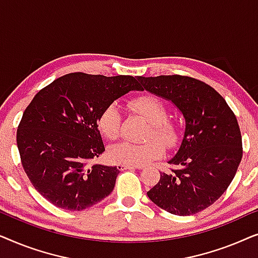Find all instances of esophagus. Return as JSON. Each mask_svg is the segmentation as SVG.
<instances>
[{
  "label": "esophagus",
  "instance_id": "1",
  "mask_svg": "<svg viewBox=\"0 0 258 258\" xmlns=\"http://www.w3.org/2000/svg\"><path fill=\"white\" fill-rule=\"evenodd\" d=\"M118 170H125V169H142L141 165H128V164H117Z\"/></svg>",
  "mask_w": 258,
  "mask_h": 258
}]
</instances>
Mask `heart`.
<instances>
[{
    "mask_svg": "<svg viewBox=\"0 0 258 258\" xmlns=\"http://www.w3.org/2000/svg\"><path fill=\"white\" fill-rule=\"evenodd\" d=\"M129 108L149 123L144 143L121 142L108 151V157L118 164L143 165L160 158L164 154V147L174 146L178 137L177 124L167 118V107L154 95L143 94L129 101ZM121 110L116 103L102 109L97 116V129L105 139L116 140L121 129ZM160 141H158V140Z\"/></svg>",
    "mask_w": 258,
    "mask_h": 258,
    "instance_id": "obj_1",
    "label": "heart"
}]
</instances>
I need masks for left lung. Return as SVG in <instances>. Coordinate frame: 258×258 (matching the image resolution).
<instances>
[{
    "label": "left lung",
    "mask_w": 258,
    "mask_h": 258,
    "mask_svg": "<svg viewBox=\"0 0 258 258\" xmlns=\"http://www.w3.org/2000/svg\"><path fill=\"white\" fill-rule=\"evenodd\" d=\"M139 90L171 101L185 119L177 153L147 195L168 213L189 216L220 199L230 185L242 160V136L237 118L213 87L182 75L137 77Z\"/></svg>",
    "instance_id": "1"
}]
</instances>
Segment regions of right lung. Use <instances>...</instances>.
Segmentation results:
<instances>
[{
	"label": "right lung",
	"instance_id": "add662e5",
	"mask_svg": "<svg viewBox=\"0 0 258 258\" xmlns=\"http://www.w3.org/2000/svg\"><path fill=\"white\" fill-rule=\"evenodd\" d=\"M135 77L72 73L35 95L16 134L21 163L34 188L54 206L80 211L101 202L115 186L117 167L94 164L103 153L97 116L130 90Z\"/></svg>",
	"mask_w": 258,
	"mask_h": 258
}]
</instances>
